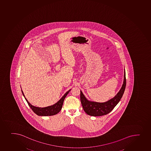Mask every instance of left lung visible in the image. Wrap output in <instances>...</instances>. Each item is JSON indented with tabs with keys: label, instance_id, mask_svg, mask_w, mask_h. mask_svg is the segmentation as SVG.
<instances>
[{
	"label": "left lung",
	"instance_id": "obj_1",
	"mask_svg": "<svg viewBox=\"0 0 151 151\" xmlns=\"http://www.w3.org/2000/svg\"><path fill=\"white\" fill-rule=\"evenodd\" d=\"M126 84L125 70L124 69V81L120 90L114 97L107 101L100 103L87 100L81 91V101L83 109L87 114L92 116H100L106 115L116 106L122 97Z\"/></svg>",
	"mask_w": 151,
	"mask_h": 151
}]
</instances>
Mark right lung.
Returning a JSON list of instances; mask_svg holds the SVG:
<instances>
[{"mask_svg": "<svg viewBox=\"0 0 151 151\" xmlns=\"http://www.w3.org/2000/svg\"><path fill=\"white\" fill-rule=\"evenodd\" d=\"M70 90L71 89H70L69 91H68L64 94V96L59 100V101H58L54 105L46 107H43H43L41 108V107L34 106H33L32 104H31L30 103H29L28 101L27 100V99L25 97V95H24L22 91V92L23 95L25 97V99L26 100L27 103L28 104L29 106L31 108V109L33 110L34 112L35 113V114H36L37 115H39V116H52V115L57 114L61 110L65 99L67 96L68 94L70 92Z\"/></svg>", "mask_w": 151, "mask_h": 151, "instance_id": "obj_1", "label": "right lung"}]
</instances>
